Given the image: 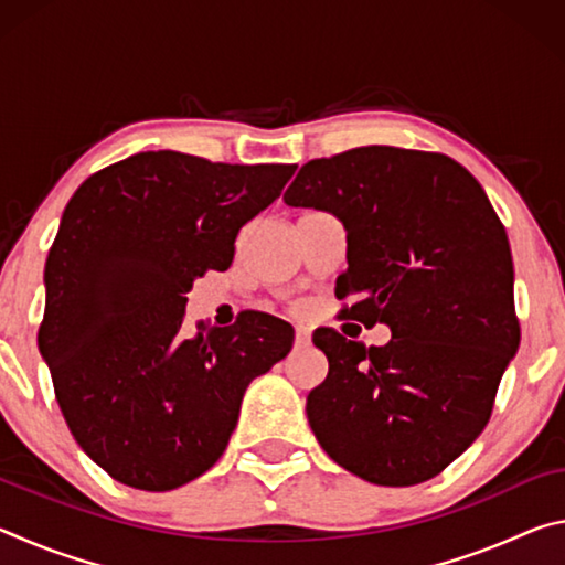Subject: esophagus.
Segmentation results:
<instances>
[{"mask_svg":"<svg viewBox=\"0 0 565 565\" xmlns=\"http://www.w3.org/2000/svg\"><path fill=\"white\" fill-rule=\"evenodd\" d=\"M309 341H311L309 331H306V329H296V339H294L296 347H309Z\"/></svg>","mask_w":565,"mask_h":565,"instance_id":"1","label":"esophagus"}]
</instances>
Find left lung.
Wrapping results in <instances>:
<instances>
[{"mask_svg": "<svg viewBox=\"0 0 565 565\" xmlns=\"http://www.w3.org/2000/svg\"><path fill=\"white\" fill-rule=\"evenodd\" d=\"M289 206L319 209L347 228L341 319L386 323L366 349L313 331L329 374L306 416L333 461L376 486L424 483L489 424L521 343L509 236L481 184L434 151L359 147L313 159L286 189Z\"/></svg>", "mask_w": 565, "mask_h": 565, "instance_id": "1", "label": "left lung"}]
</instances>
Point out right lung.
<instances>
[{
    "label": "right lung",
    "mask_w": 565,
    "mask_h": 565,
    "mask_svg": "<svg viewBox=\"0 0 565 565\" xmlns=\"http://www.w3.org/2000/svg\"><path fill=\"white\" fill-rule=\"evenodd\" d=\"M294 164H214L141 151L74 191L44 266L40 353L74 441L114 481L171 491L209 471L246 386L291 351V323L262 311L196 323L186 294L226 271L238 228Z\"/></svg>",
    "instance_id": "obj_1"
}]
</instances>
